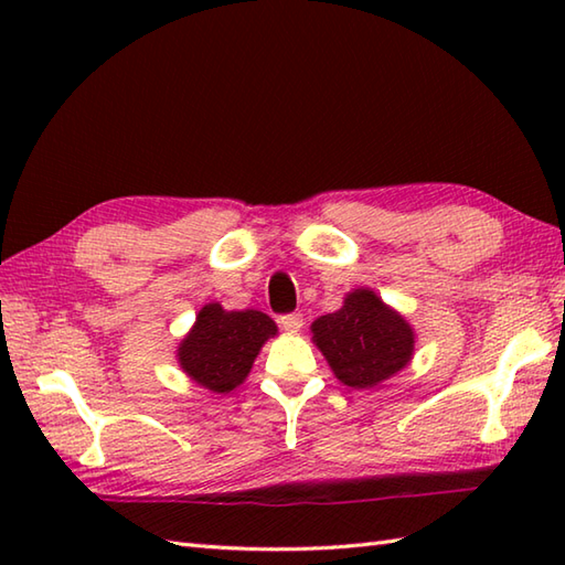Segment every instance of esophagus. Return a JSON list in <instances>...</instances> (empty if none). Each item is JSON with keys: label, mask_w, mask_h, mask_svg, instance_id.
<instances>
[{"label": "esophagus", "mask_w": 565, "mask_h": 565, "mask_svg": "<svg viewBox=\"0 0 565 565\" xmlns=\"http://www.w3.org/2000/svg\"><path fill=\"white\" fill-rule=\"evenodd\" d=\"M279 322H281V328L286 332H298L303 328V316L301 313H289V316H281Z\"/></svg>", "instance_id": "34e87169"}]
</instances>
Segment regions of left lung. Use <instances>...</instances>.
<instances>
[{
    "mask_svg": "<svg viewBox=\"0 0 565 565\" xmlns=\"http://www.w3.org/2000/svg\"><path fill=\"white\" fill-rule=\"evenodd\" d=\"M310 332L332 374L350 388H376L415 354V328L366 286L347 294L342 308L320 316Z\"/></svg>",
    "mask_w": 565,
    "mask_h": 565,
    "instance_id": "left-lung-1",
    "label": "left lung"
}]
</instances>
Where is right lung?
I'll return each instance as SVG.
<instances>
[{
	"instance_id": "right-lung-1",
	"label": "right lung",
	"mask_w": 565,
	"mask_h": 565,
	"mask_svg": "<svg viewBox=\"0 0 565 565\" xmlns=\"http://www.w3.org/2000/svg\"><path fill=\"white\" fill-rule=\"evenodd\" d=\"M279 328L262 310H225L206 303L177 347V364L189 381L211 393H231L249 376L257 354Z\"/></svg>"
}]
</instances>
